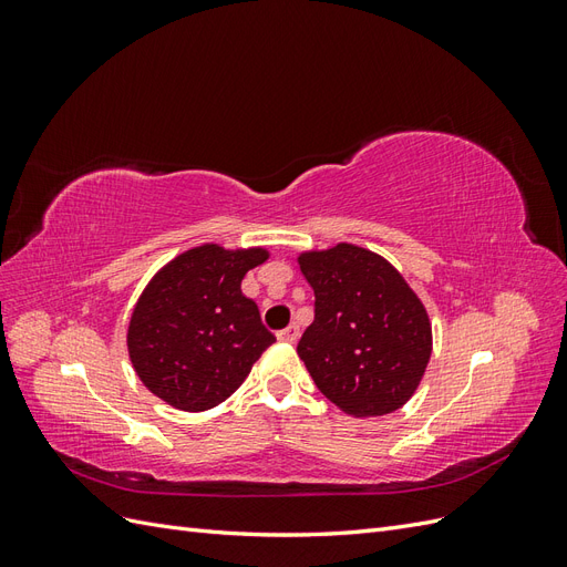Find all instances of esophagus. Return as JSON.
<instances>
[{"mask_svg":"<svg viewBox=\"0 0 567 567\" xmlns=\"http://www.w3.org/2000/svg\"><path fill=\"white\" fill-rule=\"evenodd\" d=\"M277 338H279L281 342H296V340L300 338V329H298L296 323H290V326H286L284 331L277 333Z\"/></svg>","mask_w":567,"mask_h":567,"instance_id":"34e87169","label":"esophagus"}]
</instances>
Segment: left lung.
<instances>
[{"instance_id":"1","label":"left lung","mask_w":567,"mask_h":567,"mask_svg":"<svg viewBox=\"0 0 567 567\" xmlns=\"http://www.w3.org/2000/svg\"><path fill=\"white\" fill-rule=\"evenodd\" d=\"M298 265L317 298L298 342L317 388L354 419L404 406L433 352L421 298L385 257L354 244L305 250Z\"/></svg>"}]
</instances>
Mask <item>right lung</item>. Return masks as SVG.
Returning <instances> with one entry per match:
<instances>
[{"label":"right lung","mask_w":567,"mask_h":567,"mask_svg":"<svg viewBox=\"0 0 567 567\" xmlns=\"http://www.w3.org/2000/svg\"><path fill=\"white\" fill-rule=\"evenodd\" d=\"M269 250L203 244L161 267L142 290L127 326L140 381L182 411L225 402L274 338L241 281Z\"/></svg>","instance_id":"right-lung-1"}]
</instances>
